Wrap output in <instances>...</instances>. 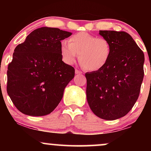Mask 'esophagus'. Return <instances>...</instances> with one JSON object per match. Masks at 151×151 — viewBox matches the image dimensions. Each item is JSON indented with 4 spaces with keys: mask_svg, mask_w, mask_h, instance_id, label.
I'll return each instance as SVG.
<instances>
[{
    "mask_svg": "<svg viewBox=\"0 0 151 151\" xmlns=\"http://www.w3.org/2000/svg\"><path fill=\"white\" fill-rule=\"evenodd\" d=\"M75 74H82V72H81V71H79L78 69H76L75 70Z\"/></svg>",
    "mask_w": 151,
    "mask_h": 151,
    "instance_id": "esophagus-1",
    "label": "esophagus"
}]
</instances>
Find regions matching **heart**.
<instances>
[{"label": "heart", "instance_id": "1", "mask_svg": "<svg viewBox=\"0 0 151 151\" xmlns=\"http://www.w3.org/2000/svg\"><path fill=\"white\" fill-rule=\"evenodd\" d=\"M111 52V45L106 38L89 32H78L70 38L69 42L63 40L60 44V52L66 64L72 65L79 55L81 65L89 71L103 68L110 59Z\"/></svg>", "mask_w": 151, "mask_h": 151}]
</instances>
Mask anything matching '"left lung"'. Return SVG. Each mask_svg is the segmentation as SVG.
<instances>
[{"mask_svg":"<svg viewBox=\"0 0 151 151\" xmlns=\"http://www.w3.org/2000/svg\"><path fill=\"white\" fill-rule=\"evenodd\" d=\"M111 45V55L103 68L86 73V99L98 117L116 120L134 106L144 76V54L127 32L100 30Z\"/></svg>","mask_w":151,"mask_h":151,"instance_id":"obj_1","label":"left lung"}]
</instances>
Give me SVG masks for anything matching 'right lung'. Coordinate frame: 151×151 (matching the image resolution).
<instances>
[{
  "label": "right lung",
  "instance_id": "obj_1",
  "mask_svg": "<svg viewBox=\"0 0 151 151\" xmlns=\"http://www.w3.org/2000/svg\"><path fill=\"white\" fill-rule=\"evenodd\" d=\"M72 32L42 27L30 32L15 48L7 71V92L15 106L26 115L42 116L52 112L74 69L62 61L61 40Z\"/></svg>",
  "mask_w": 151,
  "mask_h": 151
}]
</instances>
